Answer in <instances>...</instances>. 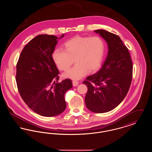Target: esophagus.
<instances>
[{
	"instance_id": "obj_1",
	"label": "esophagus",
	"mask_w": 152,
	"mask_h": 152,
	"mask_svg": "<svg viewBox=\"0 0 152 152\" xmlns=\"http://www.w3.org/2000/svg\"><path fill=\"white\" fill-rule=\"evenodd\" d=\"M73 86V87H76L79 84V81L76 80H73L72 81Z\"/></svg>"
}]
</instances>
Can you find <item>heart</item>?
<instances>
[{"label": "heart", "instance_id": "b5f03b06", "mask_svg": "<svg viewBox=\"0 0 152 152\" xmlns=\"http://www.w3.org/2000/svg\"><path fill=\"white\" fill-rule=\"evenodd\" d=\"M105 52L103 40L98 36H75L64 44V50L58 48L53 52L52 58L58 68L65 71V77L79 79L87 72H92L101 65ZM74 60L73 61V60Z\"/></svg>", "mask_w": 152, "mask_h": 152}]
</instances>
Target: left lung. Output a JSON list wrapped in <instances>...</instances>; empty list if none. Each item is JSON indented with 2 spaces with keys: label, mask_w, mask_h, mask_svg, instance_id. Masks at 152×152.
<instances>
[{
  "label": "left lung",
  "mask_w": 152,
  "mask_h": 152,
  "mask_svg": "<svg viewBox=\"0 0 152 152\" xmlns=\"http://www.w3.org/2000/svg\"><path fill=\"white\" fill-rule=\"evenodd\" d=\"M94 31L107 42L108 54L101 69L83 83L88 88L87 108L102 113L115 108L125 97L132 80L133 64L128 49L119 36L103 29Z\"/></svg>",
  "instance_id": "left-lung-1"
}]
</instances>
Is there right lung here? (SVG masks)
I'll return each mask as SVG.
<instances>
[{"instance_id":"obj_1","label":"right lung","mask_w":152,"mask_h":152,"mask_svg":"<svg viewBox=\"0 0 152 152\" xmlns=\"http://www.w3.org/2000/svg\"><path fill=\"white\" fill-rule=\"evenodd\" d=\"M60 37L40 35L22 50L16 64L19 94L29 108L45 117L57 116L66 108L65 92L72 87L69 79L58 83L59 71L52 53Z\"/></svg>"}]
</instances>
